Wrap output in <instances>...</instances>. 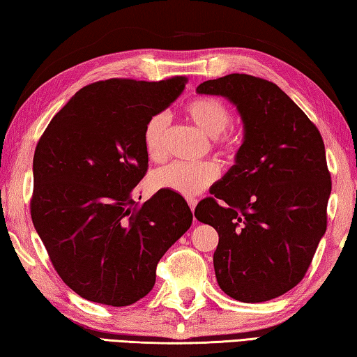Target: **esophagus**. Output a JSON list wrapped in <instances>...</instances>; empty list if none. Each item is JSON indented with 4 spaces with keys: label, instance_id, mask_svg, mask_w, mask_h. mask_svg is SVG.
Returning <instances> with one entry per match:
<instances>
[{
    "label": "esophagus",
    "instance_id": "34e87169",
    "mask_svg": "<svg viewBox=\"0 0 357 357\" xmlns=\"http://www.w3.org/2000/svg\"><path fill=\"white\" fill-rule=\"evenodd\" d=\"M186 201H188V206H190V208L192 210V212H195V208H196V204H197V199L196 197H186Z\"/></svg>",
    "mask_w": 357,
    "mask_h": 357
}]
</instances>
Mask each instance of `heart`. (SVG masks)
<instances>
[{
	"label": "heart",
	"mask_w": 357,
	"mask_h": 357,
	"mask_svg": "<svg viewBox=\"0 0 357 357\" xmlns=\"http://www.w3.org/2000/svg\"><path fill=\"white\" fill-rule=\"evenodd\" d=\"M185 115L202 134L212 137L213 149L221 155H232L241 144V136L231 130V109L215 96H199L185 106ZM167 115L155 114L144 128V147L151 160L165 156V137L167 131ZM220 169L212 161L171 162L158 169L151 175V185L156 190H169L183 196H195L218 178Z\"/></svg>",
	"instance_id": "obj_1"
}]
</instances>
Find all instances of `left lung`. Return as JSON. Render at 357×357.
Listing matches in <instances>:
<instances>
[{
  "label": "left lung",
  "instance_id": "obj_1",
  "mask_svg": "<svg viewBox=\"0 0 357 357\" xmlns=\"http://www.w3.org/2000/svg\"><path fill=\"white\" fill-rule=\"evenodd\" d=\"M196 91L236 104L245 131L236 165L195 210L218 232L217 282L236 301L275 299L305 277L326 232L332 182L323 137L293 99L261 77L229 74Z\"/></svg>",
  "mask_w": 357,
  "mask_h": 357
}]
</instances>
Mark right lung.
Segmentation results:
<instances>
[{"instance_id": "1", "label": "right lung", "mask_w": 357, "mask_h": 357, "mask_svg": "<svg viewBox=\"0 0 357 357\" xmlns=\"http://www.w3.org/2000/svg\"><path fill=\"white\" fill-rule=\"evenodd\" d=\"M186 77L109 79L84 86L34 150L31 220L61 280L86 301L125 307L153 288L162 255L190 229L178 192L144 204V128L180 96Z\"/></svg>"}]
</instances>
